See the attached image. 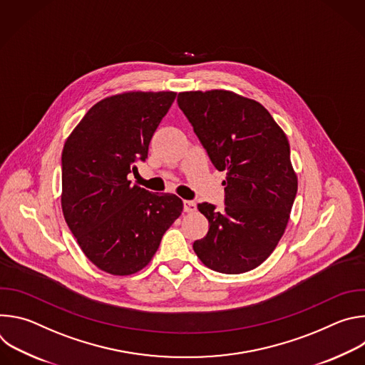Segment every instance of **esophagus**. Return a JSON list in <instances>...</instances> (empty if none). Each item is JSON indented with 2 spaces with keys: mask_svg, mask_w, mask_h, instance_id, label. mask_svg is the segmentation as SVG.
<instances>
[{
  "mask_svg": "<svg viewBox=\"0 0 365 365\" xmlns=\"http://www.w3.org/2000/svg\"><path fill=\"white\" fill-rule=\"evenodd\" d=\"M183 211L185 212H195L196 203L193 200H183Z\"/></svg>",
  "mask_w": 365,
  "mask_h": 365,
  "instance_id": "esophagus-1",
  "label": "esophagus"
}]
</instances>
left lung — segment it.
I'll list each match as a JSON object with an SVG mask.
<instances>
[{"mask_svg": "<svg viewBox=\"0 0 365 365\" xmlns=\"http://www.w3.org/2000/svg\"><path fill=\"white\" fill-rule=\"evenodd\" d=\"M178 103L212 165L227 172L224 210L197 205L210 230L193 250L211 270L250 272L274 251L290 218L297 176L287 137L262 103L231 91L180 92Z\"/></svg>", "mask_w": 365, "mask_h": 365, "instance_id": "obj_1", "label": "left lung"}]
</instances>
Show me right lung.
Returning a JSON list of instances; mask_svg holds the SVG:
<instances>
[{"mask_svg": "<svg viewBox=\"0 0 365 365\" xmlns=\"http://www.w3.org/2000/svg\"><path fill=\"white\" fill-rule=\"evenodd\" d=\"M176 92H124L96 102L62 151V211L81 250L99 270L130 276L144 269L180 217L173 193L131 186L128 175Z\"/></svg>", "mask_w": 365, "mask_h": 365, "instance_id": "add662e5", "label": "right lung"}]
</instances>
